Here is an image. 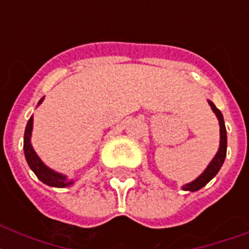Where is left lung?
<instances>
[{
	"mask_svg": "<svg viewBox=\"0 0 249 249\" xmlns=\"http://www.w3.org/2000/svg\"><path fill=\"white\" fill-rule=\"evenodd\" d=\"M208 103L211 106V108L216 115L217 120H218V125H220V146H218V151L216 152V155L213 156V159L211 160V163L207 165L203 173L200 176H197L194 181L186 183V185L182 186V190L185 191H197L200 190L201 187H204L207 183H208L211 179H212L217 173L218 170L221 169V166L224 164L225 158H226V148H228V134H226V126H225V121L224 116L218 108H217L214 103L212 101H209Z\"/></svg>",
	"mask_w": 249,
	"mask_h": 249,
	"instance_id": "1",
	"label": "left lung"
}]
</instances>
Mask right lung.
I'll list each match as a JSON object with an SVG mask.
<instances>
[{
    "label": "right lung",
    "mask_w": 249,
    "mask_h": 249,
    "mask_svg": "<svg viewBox=\"0 0 249 249\" xmlns=\"http://www.w3.org/2000/svg\"><path fill=\"white\" fill-rule=\"evenodd\" d=\"M44 102V97L41 98L38 103H37V107ZM32 130H33V116L29 117L28 123H27V126H25L24 132V144H23V148H24V156L27 163H28L29 168L32 169V172L37 176V178L40 179L41 182H44L45 185L52 186V187H58V189H62V187H68L75 183L73 179H68V177L66 174L59 173L56 170L49 168L46 164L40 159V156L37 155V152L35 151L32 143H31V137H32Z\"/></svg>",
    "instance_id": "right-lung-1"
}]
</instances>
